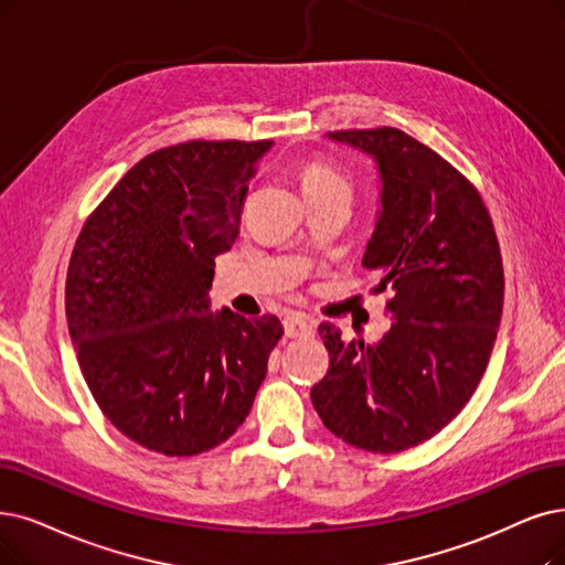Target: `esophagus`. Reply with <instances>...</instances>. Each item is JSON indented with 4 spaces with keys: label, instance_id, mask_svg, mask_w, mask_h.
I'll use <instances>...</instances> for the list:
<instances>
[{
    "label": "esophagus",
    "instance_id": "34e87169",
    "mask_svg": "<svg viewBox=\"0 0 565 565\" xmlns=\"http://www.w3.org/2000/svg\"><path fill=\"white\" fill-rule=\"evenodd\" d=\"M282 327H285V335L287 338H299V335H310L315 331V327H318V322H315L312 318H308V315L291 312V315H287V318H285Z\"/></svg>",
    "mask_w": 565,
    "mask_h": 565
}]
</instances>
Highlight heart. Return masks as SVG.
Masks as SVG:
<instances>
[{
    "instance_id": "b5f03b06",
    "label": "heart",
    "mask_w": 565,
    "mask_h": 565,
    "mask_svg": "<svg viewBox=\"0 0 565 565\" xmlns=\"http://www.w3.org/2000/svg\"><path fill=\"white\" fill-rule=\"evenodd\" d=\"M301 190H303V196L350 194V180L341 169H335L333 164H329L324 160H318V162H310L303 169Z\"/></svg>"
}]
</instances>
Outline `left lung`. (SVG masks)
Segmentation results:
<instances>
[{
  "instance_id": "left-lung-1",
  "label": "left lung",
  "mask_w": 565,
  "mask_h": 565,
  "mask_svg": "<svg viewBox=\"0 0 565 565\" xmlns=\"http://www.w3.org/2000/svg\"><path fill=\"white\" fill-rule=\"evenodd\" d=\"M373 157L380 211L361 264L390 291L373 345L320 324L329 371L310 390L324 426L369 452L415 447L480 385L503 312V259L480 192L438 152L394 127L329 131Z\"/></svg>"
}]
</instances>
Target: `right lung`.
<instances>
[{"instance_id": "right-lung-1", "label": "right lung", "mask_w": 565, "mask_h": 565, "mask_svg": "<svg viewBox=\"0 0 565 565\" xmlns=\"http://www.w3.org/2000/svg\"><path fill=\"white\" fill-rule=\"evenodd\" d=\"M274 141H188L134 164L87 217L66 270V324L108 422L192 457L245 422L276 315L211 310L215 257L238 236L247 180Z\"/></svg>"}]
</instances>
